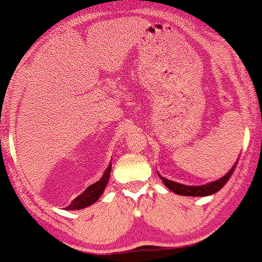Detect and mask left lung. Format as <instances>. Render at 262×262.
<instances>
[{
    "instance_id": "1",
    "label": "left lung",
    "mask_w": 262,
    "mask_h": 262,
    "mask_svg": "<svg viewBox=\"0 0 262 262\" xmlns=\"http://www.w3.org/2000/svg\"><path fill=\"white\" fill-rule=\"evenodd\" d=\"M235 165H237V161H235L234 166L232 167V169L228 171L225 176H222L221 179L212 181V182L205 183V185H202V186L182 185V183H177V182H175V181L167 180V179H165V177L160 176L159 173H158V175H159L161 181L164 182V185H165L170 190H172L173 193H176V194L187 195V196H206V195H211V194H214V193L219 192V190H220L222 187L226 185V182L230 180L232 173H233Z\"/></svg>"
}]
</instances>
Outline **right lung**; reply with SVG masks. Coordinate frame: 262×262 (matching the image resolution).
<instances>
[{
	"label": "right lung",
	"mask_w": 262,
	"mask_h": 262,
	"mask_svg": "<svg viewBox=\"0 0 262 262\" xmlns=\"http://www.w3.org/2000/svg\"><path fill=\"white\" fill-rule=\"evenodd\" d=\"M111 171H112V164H109L101 179L97 181L96 183H93V185L87 187V188L83 190L81 194H80L79 196H76V198L72 202V204L68 205L66 209L67 210H80V209L87 208V206L92 205L93 203H96L97 200L99 199V196L103 194L106 185H108L109 176H111Z\"/></svg>",
	"instance_id": "add662e5"
}]
</instances>
